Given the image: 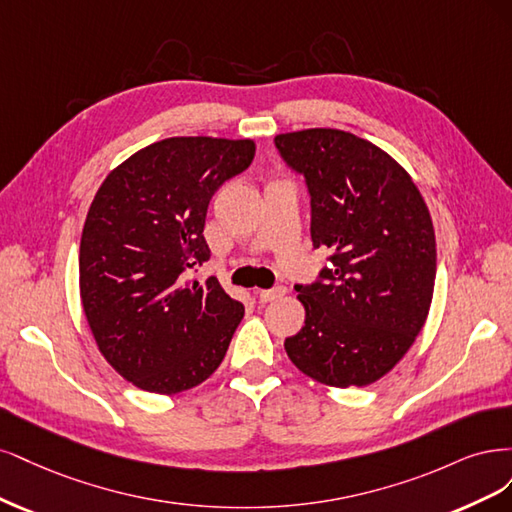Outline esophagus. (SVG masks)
<instances>
[{
	"label": "esophagus",
	"instance_id": "obj_1",
	"mask_svg": "<svg viewBox=\"0 0 512 512\" xmlns=\"http://www.w3.org/2000/svg\"><path fill=\"white\" fill-rule=\"evenodd\" d=\"M285 293H287V289H285V287H274V289H263V291H257V295H259V300H261V302H274V300H278V298H283Z\"/></svg>",
	"mask_w": 512,
	"mask_h": 512
}]
</instances>
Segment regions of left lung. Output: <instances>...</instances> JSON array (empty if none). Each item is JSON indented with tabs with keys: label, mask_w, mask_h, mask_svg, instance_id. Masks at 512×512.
<instances>
[{
	"label": "left lung",
	"mask_w": 512,
	"mask_h": 512,
	"mask_svg": "<svg viewBox=\"0 0 512 512\" xmlns=\"http://www.w3.org/2000/svg\"><path fill=\"white\" fill-rule=\"evenodd\" d=\"M274 144L306 180L312 246L332 253L315 283L295 285L306 321L285 351L319 383L370 385L406 355L430 312V210L398 161L349 131L304 129Z\"/></svg>",
	"instance_id": "left-lung-1"
}]
</instances>
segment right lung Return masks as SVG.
Segmentation results:
<instances>
[{"label":"right lung","instance_id":"1","mask_svg":"<svg viewBox=\"0 0 512 512\" xmlns=\"http://www.w3.org/2000/svg\"><path fill=\"white\" fill-rule=\"evenodd\" d=\"M255 157L253 140L168 138L114 168L80 238V300L108 364L153 393L204 383L221 366L244 306L210 276L208 204Z\"/></svg>","mask_w":512,"mask_h":512}]
</instances>
